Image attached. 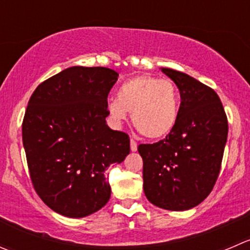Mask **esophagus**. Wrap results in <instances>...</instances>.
<instances>
[{"instance_id": "34e87169", "label": "esophagus", "mask_w": 250, "mask_h": 250, "mask_svg": "<svg viewBox=\"0 0 250 250\" xmlns=\"http://www.w3.org/2000/svg\"><path fill=\"white\" fill-rule=\"evenodd\" d=\"M137 149H138L137 142H135L134 139H130V150H132V151H137Z\"/></svg>"}]
</instances>
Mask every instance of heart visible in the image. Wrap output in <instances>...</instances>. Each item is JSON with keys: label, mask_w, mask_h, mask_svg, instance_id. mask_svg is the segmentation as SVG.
I'll use <instances>...</instances> for the list:
<instances>
[{"label": "heart", "mask_w": 250, "mask_h": 250, "mask_svg": "<svg viewBox=\"0 0 250 250\" xmlns=\"http://www.w3.org/2000/svg\"><path fill=\"white\" fill-rule=\"evenodd\" d=\"M107 111L117 125L132 112L133 125L144 137L160 139L172 132L178 120V91L169 79L133 77L120 86L117 99L108 101Z\"/></svg>", "instance_id": "heart-1"}]
</instances>
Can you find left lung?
<instances>
[{
	"label": "left lung",
	"mask_w": 250,
	"mask_h": 250,
	"mask_svg": "<svg viewBox=\"0 0 250 250\" xmlns=\"http://www.w3.org/2000/svg\"><path fill=\"white\" fill-rule=\"evenodd\" d=\"M181 94L178 120L166 138L138 146L144 193L151 204L183 211L199 205L214 188L221 168L229 123L214 89L193 77L161 68Z\"/></svg>",
	"instance_id": "left-lung-1"
}]
</instances>
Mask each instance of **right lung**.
Returning <instances> with one entry per match:
<instances>
[{
  "label": "right lung",
  "mask_w": 250,
  "mask_h": 250,
  "mask_svg": "<svg viewBox=\"0 0 250 250\" xmlns=\"http://www.w3.org/2000/svg\"><path fill=\"white\" fill-rule=\"evenodd\" d=\"M118 73L106 67H71L34 90L23 125V145L34 189L57 214L84 217L111 197L105 171L130 151L127 133L106 120Z\"/></svg>",
  "instance_id": "1"
}]
</instances>
